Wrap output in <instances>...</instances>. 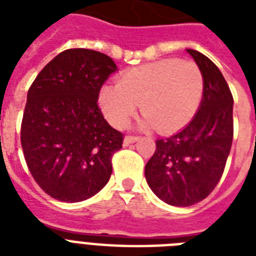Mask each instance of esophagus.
Here are the masks:
<instances>
[{
  "mask_svg": "<svg viewBox=\"0 0 256 256\" xmlns=\"http://www.w3.org/2000/svg\"><path fill=\"white\" fill-rule=\"evenodd\" d=\"M136 140H138V136H124V146H128V144H132V142H136Z\"/></svg>",
  "mask_w": 256,
  "mask_h": 256,
  "instance_id": "esophagus-1",
  "label": "esophagus"
}]
</instances>
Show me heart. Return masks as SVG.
<instances>
[{"label": "heart", "instance_id": "obj_1", "mask_svg": "<svg viewBox=\"0 0 256 256\" xmlns=\"http://www.w3.org/2000/svg\"><path fill=\"white\" fill-rule=\"evenodd\" d=\"M204 92L202 70L192 61L175 58L152 62L124 73L118 85L100 92V106L114 128L130 122L140 104L142 128L162 134L184 128L198 112Z\"/></svg>", "mask_w": 256, "mask_h": 256}]
</instances>
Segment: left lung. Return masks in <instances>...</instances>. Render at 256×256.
Segmentation results:
<instances>
[{"mask_svg":"<svg viewBox=\"0 0 256 256\" xmlns=\"http://www.w3.org/2000/svg\"><path fill=\"white\" fill-rule=\"evenodd\" d=\"M204 78L198 112L174 136L156 140L144 175L152 192L172 206H192L207 198L222 178L230 154L234 120L232 94L210 58L187 49Z\"/></svg>","mask_w":256,"mask_h":256,"instance_id":"obj_1","label":"left lung"}]
</instances>
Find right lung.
<instances>
[{"mask_svg": "<svg viewBox=\"0 0 256 256\" xmlns=\"http://www.w3.org/2000/svg\"><path fill=\"white\" fill-rule=\"evenodd\" d=\"M116 70L106 54L68 49L29 88L21 146L30 174L52 198L81 202L108 182L124 134L104 120L98 96Z\"/></svg>", "mask_w": 256, "mask_h": 256, "instance_id": "obj_1", "label": "right lung"}]
</instances>
